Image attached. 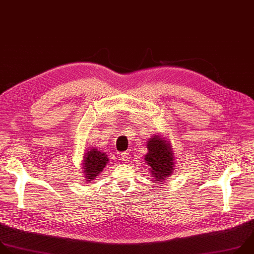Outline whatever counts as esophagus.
I'll list each match as a JSON object with an SVG mask.
<instances>
[{
  "instance_id": "esophagus-1",
  "label": "esophagus",
  "mask_w": 254,
  "mask_h": 254,
  "mask_svg": "<svg viewBox=\"0 0 254 254\" xmlns=\"http://www.w3.org/2000/svg\"><path fill=\"white\" fill-rule=\"evenodd\" d=\"M120 159H121L122 161H124V162L129 161V159H130L129 153H127V152H123V153L120 154Z\"/></svg>"
}]
</instances>
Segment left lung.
<instances>
[{
  "label": "left lung",
  "instance_id": "left-lung-1",
  "mask_svg": "<svg viewBox=\"0 0 254 254\" xmlns=\"http://www.w3.org/2000/svg\"><path fill=\"white\" fill-rule=\"evenodd\" d=\"M148 153L145 161L150 167L152 177L156 181H164L174 170V153L170 141L159 135H154L147 141Z\"/></svg>",
  "mask_w": 254,
  "mask_h": 254
}]
</instances>
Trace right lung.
<instances>
[{
	"label": "right lung",
	"mask_w": 254,
	"mask_h": 254,
	"mask_svg": "<svg viewBox=\"0 0 254 254\" xmlns=\"http://www.w3.org/2000/svg\"><path fill=\"white\" fill-rule=\"evenodd\" d=\"M109 159L105 152L98 150L97 148H91L87 150L83 160V173L87 182L94 180L100 172H102Z\"/></svg>",
	"instance_id": "1"
}]
</instances>
